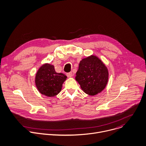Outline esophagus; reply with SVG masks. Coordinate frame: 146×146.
I'll list each match as a JSON object with an SVG mask.
<instances>
[{
    "mask_svg": "<svg viewBox=\"0 0 146 146\" xmlns=\"http://www.w3.org/2000/svg\"><path fill=\"white\" fill-rule=\"evenodd\" d=\"M67 77H68V78H71V77H72V76H73V74H72V72H68V73H67Z\"/></svg>",
    "mask_w": 146,
    "mask_h": 146,
    "instance_id": "esophagus-1",
    "label": "esophagus"
}]
</instances>
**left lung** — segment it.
<instances>
[{
    "instance_id": "left-lung-1",
    "label": "left lung",
    "mask_w": 146,
    "mask_h": 146,
    "mask_svg": "<svg viewBox=\"0 0 146 146\" xmlns=\"http://www.w3.org/2000/svg\"><path fill=\"white\" fill-rule=\"evenodd\" d=\"M76 80L86 94L95 96L102 92L108 81V71L105 64L95 56L80 61L76 73Z\"/></svg>"
}]
</instances>
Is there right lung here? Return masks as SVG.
<instances>
[{
  "label": "right lung",
  "instance_id": "obj_1",
  "mask_svg": "<svg viewBox=\"0 0 146 146\" xmlns=\"http://www.w3.org/2000/svg\"><path fill=\"white\" fill-rule=\"evenodd\" d=\"M67 76L62 73H57L54 66L45 64L38 70L36 75V85L38 90L47 97H54L59 94Z\"/></svg>",
  "mask_w": 146,
  "mask_h": 146
}]
</instances>
